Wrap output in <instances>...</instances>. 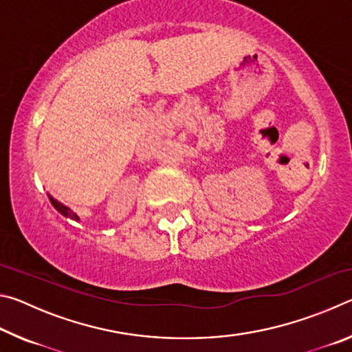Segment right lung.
Wrapping results in <instances>:
<instances>
[{
	"label": "right lung",
	"mask_w": 352,
	"mask_h": 352,
	"mask_svg": "<svg viewBox=\"0 0 352 352\" xmlns=\"http://www.w3.org/2000/svg\"><path fill=\"white\" fill-rule=\"evenodd\" d=\"M50 201H51V205H52V206H54V208H56V210H57L58 212H60L63 217L73 219V220H76V222H79V220H80V219H79V216H77V214H76V212H73V211H71L68 206H65V205H62V204H60V201H57L56 199H52V197H50Z\"/></svg>",
	"instance_id": "1"
}]
</instances>
